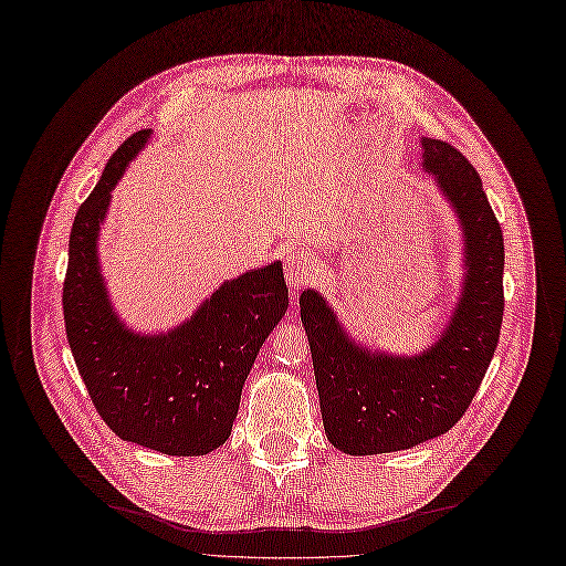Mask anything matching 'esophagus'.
<instances>
[{
	"instance_id": "34e87169",
	"label": "esophagus",
	"mask_w": 566,
	"mask_h": 566,
	"mask_svg": "<svg viewBox=\"0 0 566 566\" xmlns=\"http://www.w3.org/2000/svg\"><path fill=\"white\" fill-rule=\"evenodd\" d=\"M316 256L312 252L295 250L285 256V279L293 287H304L316 273Z\"/></svg>"
}]
</instances>
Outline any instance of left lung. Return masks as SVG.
<instances>
[{"label":"left lung","mask_w":566,"mask_h":566,"mask_svg":"<svg viewBox=\"0 0 566 566\" xmlns=\"http://www.w3.org/2000/svg\"><path fill=\"white\" fill-rule=\"evenodd\" d=\"M422 167L465 233V285L434 345L416 356L364 349L316 290L300 297L325 437L349 455L403 451L449 432L465 416L501 337L505 245L482 179L458 148L439 139H422Z\"/></svg>","instance_id":"obj_1"}]
</instances>
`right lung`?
<instances>
[{
  "label": "right lung",
  "instance_id": "1",
  "mask_svg": "<svg viewBox=\"0 0 566 566\" xmlns=\"http://www.w3.org/2000/svg\"><path fill=\"white\" fill-rule=\"evenodd\" d=\"M150 129L119 146L67 243L63 318L94 408L125 441L167 455H205L231 434L260 347L287 310L283 264L227 281L198 312L163 335H136L117 318L98 271L96 238L111 191Z\"/></svg>",
  "mask_w": 566,
  "mask_h": 566
}]
</instances>
